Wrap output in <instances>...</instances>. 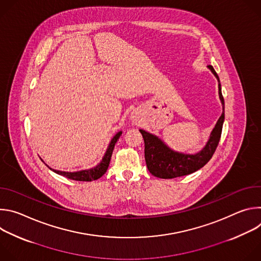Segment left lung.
<instances>
[{
  "instance_id": "1",
  "label": "left lung",
  "mask_w": 261,
  "mask_h": 261,
  "mask_svg": "<svg viewBox=\"0 0 261 261\" xmlns=\"http://www.w3.org/2000/svg\"><path fill=\"white\" fill-rule=\"evenodd\" d=\"M207 67L218 80L219 98L223 106V113L216 123L205 146L200 152L194 155L175 152L167 146L158 136L141 129L139 130L144 140V158L147 169L157 177L173 178L190 174L203 167L211 160L216 151L222 133L223 122H224V98L222 96L218 74L213 66L208 65Z\"/></svg>"
}]
</instances>
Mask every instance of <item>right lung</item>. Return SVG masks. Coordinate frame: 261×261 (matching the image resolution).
I'll return each instance as SVG.
<instances>
[{"label": "right lung", "mask_w": 261, "mask_h": 261, "mask_svg": "<svg viewBox=\"0 0 261 261\" xmlns=\"http://www.w3.org/2000/svg\"><path fill=\"white\" fill-rule=\"evenodd\" d=\"M122 135V131L118 132L114 137L113 139H111L110 143L108 144V147L107 150L101 160V162L93 167V168H90V169H86V170H80V171H74V172H68V171H61V170H56V169H53L50 168L48 165L47 167L53 170L54 172L58 173V174H61L65 177H68V178H71V179H74V180H82V181H91V180H95V179H98L99 177H101L107 170L108 166H109V162H110V158H111V155H113V151L115 148V145H116V142L118 141V139L120 138V136Z\"/></svg>", "instance_id": "1"}]
</instances>
